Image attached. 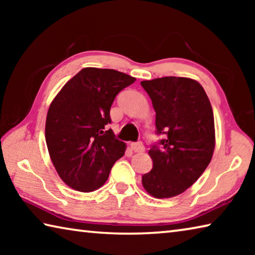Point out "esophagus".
<instances>
[{
    "label": "esophagus",
    "instance_id": "34e87169",
    "mask_svg": "<svg viewBox=\"0 0 255 255\" xmlns=\"http://www.w3.org/2000/svg\"><path fill=\"white\" fill-rule=\"evenodd\" d=\"M131 149L133 150L135 153H141L144 152V145L141 141H136V143H131Z\"/></svg>",
    "mask_w": 255,
    "mask_h": 255
}]
</instances>
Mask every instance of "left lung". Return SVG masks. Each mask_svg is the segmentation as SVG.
<instances>
[{"label": "left lung", "instance_id": "1", "mask_svg": "<svg viewBox=\"0 0 255 255\" xmlns=\"http://www.w3.org/2000/svg\"><path fill=\"white\" fill-rule=\"evenodd\" d=\"M156 112L157 135L165 137L148 150L153 169L141 183L154 198L184 192L208 166L215 149L213 108L205 90L188 77L141 81Z\"/></svg>", "mask_w": 255, "mask_h": 255}]
</instances>
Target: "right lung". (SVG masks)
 Wrapping results in <instances>:
<instances>
[{
	"mask_svg": "<svg viewBox=\"0 0 255 255\" xmlns=\"http://www.w3.org/2000/svg\"><path fill=\"white\" fill-rule=\"evenodd\" d=\"M135 81L116 70L85 67L50 103L46 144L56 171L68 187L94 191L106 183L112 165L124 156L126 144L106 129L116 96Z\"/></svg>",
	"mask_w": 255,
	"mask_h": 255,
	"instance_id": "1",
	"label": "right lung"
}]
</instances>
